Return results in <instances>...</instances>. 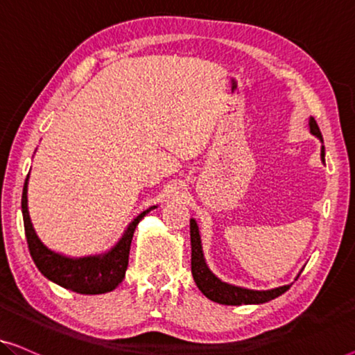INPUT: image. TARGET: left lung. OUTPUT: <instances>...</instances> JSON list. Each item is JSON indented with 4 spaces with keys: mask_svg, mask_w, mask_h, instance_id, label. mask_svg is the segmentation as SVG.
<instances>
[{
    "mask_svg": "<svg viewBox=\"0 0 355 355\" xmlns=\"http://www.w3.org/2000/svg\"><path fill=\"white\" fill-rule=\"evenodd\" d=\"M309 129L311 134L315 135L317 139L322 140V134L319 125H317L314 118H309ZM322 161L325 162V148L322 146L320 150ZM189 231H191V272L194 277V282L198 288L202 292L209 300L215 301L220 304H230V306H239V304H260L266 303L277 298L282 293L287 292L290 285H284V287H277L272 290H248L242 287H236V285L221 282V280L210 271L205 264L204 253H202V244H200L199 228L196 220H189Z\"/></svg>",
    "mask_w": 355,
    "mask_h": 355,
    "instance_id": "left-lung-1",
    "label": "left lung"
}]
</instances>
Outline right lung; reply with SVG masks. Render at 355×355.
Returning <instances> with one entry per match:
<instances>
[{
	"label": "right lung",
	"mask_w": 355,
	"mask_h": 355,
	"mask_svg": "<svg viewBox=\"0 0 355 355\" xmlns=\"http://www.w3.org/2000/svg\"><path fill=\"white\" fill-rule=\"evenodd\" d=\"M26 188H28V177L25 178L24 193H22V215L26 244H28L30 255L33 258L36 268L41 274L60 287L71 290V292L81 295H100L114 290L123 282L125 276L127 264H129L130 242L134 237V231L140 220L150 211V207L134 218V221L127 226L124 234L110 252L103 255L70 258L63 257L60 253L52 252L47 248L40 237L36 236L33 225H31L28 214V199H26Z\"/></svg>",
	"instance_id": "add662e5"
}]
</instances>
